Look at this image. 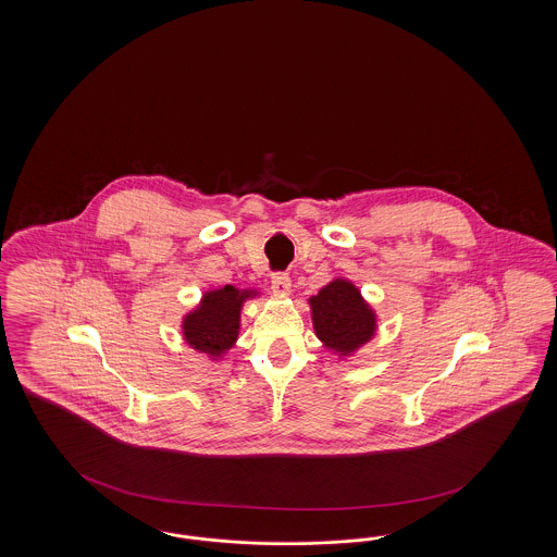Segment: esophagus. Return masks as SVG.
I'll use <instances>...</instances> for the list:
<instances>
[{"instance_id": "obj_1", "label": "esophagus", "mask_w": 557, "mask_h": 557, "mask_svg": "<svg viewBox=\"0 0 557 557\" xmlns=\"http://www.w3.org/2000/svg\"><path fill=\"white\" fill-rule=\"evenodd\" d=\"M271 290L275 292V294H288L290 292V277H288V273H284V271H277V273H273L271 275Z\"/></svg>"}]
</instances>
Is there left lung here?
Returning a JSON list of instances; mask_svg holds the SVG:
<instances>
[{
    "instance_id": "obj_1",
    "label": "left lung",
    "mask_w": 557,
    "mask_h": 557,
    "mask_svg": "<svg viewBox=\"0 0 557 557\" xmlns=\"http://www.w3.org/2000/svg\"><path fill=\"white\" fill-rule=\"evenodd\" d=\"M309 302L315 334L327 348L348 355L373 336L375 315L350 282L334 280Z\"/></svg>"
}]
</instances>
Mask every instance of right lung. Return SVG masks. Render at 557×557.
Instances as JSON below:
<instances>
[{"mask_svg": "<svg viewBox=\"0 0 557 557\" xmlns=\"http://www.w3.org/2000/svg\"><path fill=\"white\" fill-rule=\"evenodd\" d=\"M248 296H252V292L234 286L207 292L200 307L184 319L187 345L212 357L232 348L238 338L239 309Z\"/></svg>", "mask_w": 557, "mask_h": 557, "instance_id": "obj_1", "label": "right lung"}]
</instances>
